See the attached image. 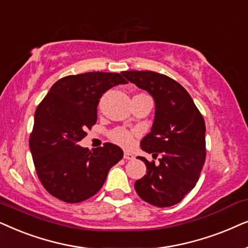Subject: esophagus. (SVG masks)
Here are the masks:
<instances>
[{
  "instance_id": "obj_1",
  "label": "esophagus",
  "mask_w": 248,
  "mask_h": 248,
  "mask_svg": "<svg viewBox=\"0 0 248 248\" xmlns=\"http://www.w3.org/2000/svg\"><path fill=\"white\" fill-rule=\"evenodd\" d=\"M124 160L131 161V160H134L135 156H134V154L128 153V152H124Z\"/></svg>"
}]
</instances>
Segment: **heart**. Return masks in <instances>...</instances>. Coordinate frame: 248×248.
I'll use <instances>...</instances> for the list:
<instances>
[{"label": "heart", "mask_w": 248, "mask_h": 248, "mask_svg": "<svg viewBox=\"0 0 248 248\" xmlns=\"http://www.w3.org/2000/svg\"><path fill=\"white\" fill-rule=\"evenodd\" d=\"M110 138L115 144L122 147H130L134 144V133L124 128H117L110 134Z\"/></svg>", "instance_id": "obj_1"}]
</instances>
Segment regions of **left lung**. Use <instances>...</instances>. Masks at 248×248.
Here are the masks:
<instances>
[{
    "instance_id": "1",
    "label": "left lung",
    "mask_w": 248,
    "mask_h": 248,
    "mask_svg": "<svg viewBox=\"0 0 248 248\" xmlns=\"http://www.w3.org/2000/svg\"><path fill=\"white\" fill-rule=\"evenodd\" d=\"M155 102L151 133L140 141L141 150L161 155L157 164L138 156L146 174L135 183L138 196L157 207L178 204L196 186L205 162V122L188 92L173 79L154 71L121 72Z\"/></svg>"
}]
</instances>
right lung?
<instances>
[{"label":"right lung","mask_w":248,"mask_h":248,"mask_svg":"<svg viewBox=\"0 0 248 248\" xmlns=\"http://www.w3.org/2000/svg\"><path fill=\"white\" fill-rule=\"evenodd\" d=\"M115 72H86L61 78L36 108L29 138L36 172L52 196L79 203L103 186L108 170L124 156L119 146L105 143L90 151L78 143L97 120L105 92L127 84Z\"/></svg>","instance_id":"1"}]
</instances>
